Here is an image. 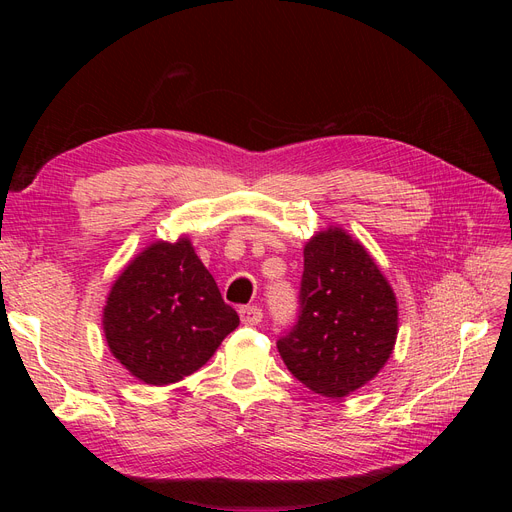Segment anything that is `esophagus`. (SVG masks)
Instances as JSON below:
<instances>
[{
  "label": "esophagus",
  "mask_w": 512,
  "mask_h": 512,
  "mask_svg": "<svg viewBox=\"0 0 512 512\" xmlns=\"http://www.w3.org/2000/svg\"><path fill=\"white\" fill-rule=\"evenodd\" d=\"M241 322L247 324V327H254V324L262 322V309L258 305H245L239 309Z\"/></svg>",
  "instance_id": "1"
}]
</instances>
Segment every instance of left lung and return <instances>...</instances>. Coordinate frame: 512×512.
<instances>
[{"mask_svg": "<svg viewBox=\"0 0 512 512\" xmlns=\"http://www.w3.org/2000/svg\"><path fill=\"white\" fill-rule=\"evenodd\" d=\"M299 320L277 339L290 374L324 397L361 389L389 361L397 299L365 247L342 228L305 243Z\"/></svg>", "mask_w": 512, "mask_h": 512, "instance_id": "left-lung-1", "label": "left lung"}]
</instances>
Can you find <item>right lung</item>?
<instances>
[{
  "mask_svg": "<svg viewBox=\"0 0 512 512\" xmlns=\"http://www.w3.org/2000/svg\"><path fill=\"white\" fill-rule=\"evenodd\" d=\"M239 327L188 237L156 241L119 273L102 312L106 344L134 378L164 386L203 367Z\"/></svg>",
  "mask_w": 512,
  "mask_h": 512,
  "instance_id": "right-lung-1",
  "label": "right lung"
}]
</instances>
